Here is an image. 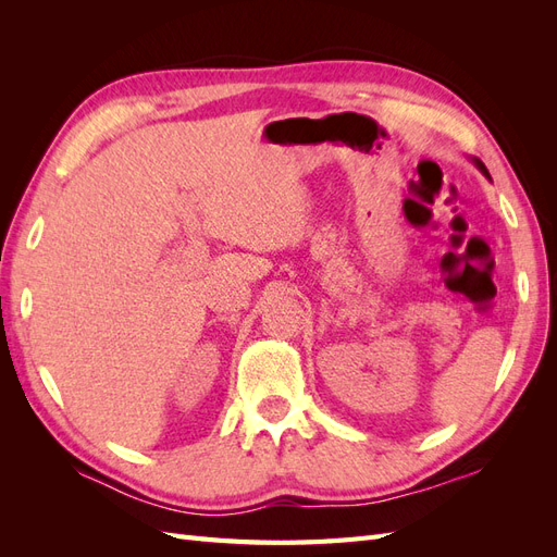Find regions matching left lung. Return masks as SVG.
<instances>
[{
	"label": "left lung",
	"instance_id": "1",
	"mask_svg": "<svg viewBox=\"0 0 557 557\" xmlns=\"http://www.w3.org/2000/svg\"><path fill=\"white\" fill-rule=\"evenodd\" d=\"M469 160L474 162V166H476V170H479V172H481L485 178H491V174H487V170H485V164H483L479 158H469Z\"/></svg>",
	"mask_w": 557,
	"mask_h": 557
}]
</instances>
